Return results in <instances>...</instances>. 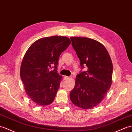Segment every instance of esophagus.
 Masks as SVG:
<instances>
[{"mask_svg": "<svg viewBox=\"0 0 132 132\" xmlns=\"http://www.w3.org/2000/svg\"><path fill=\"white\" fill-rule=\"evenodd\" d=\"M70 77H68V76H64V80H68V79H69Z\"/></svg>", "mask_w": 132, "mask_h": 132, "instance_id": "1", "label": "esophagus"}]
</instances>
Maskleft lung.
I'll return each instance as SVG.
<instances>
[{
	"mask_svg": "<svg viewBox=\"0 0 132 132\" xmlns=\"http://www.w3.org/2000/svg\"><path fill=\"white\" fill-rule=\"evenodd\" d=\"M72 45L87 71L76 76L70 99L75 106L88 110L103 100L112 84L113 65L109 54L102 43L86 37H71Z\"/></svg>",
	"mask_w": 132,
	"mask_h": 132,
	"instance_id": "obj_1",
	"label": "left lung"
}]
</instances>
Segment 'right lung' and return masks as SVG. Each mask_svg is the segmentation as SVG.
<instances>
[{
  "label": "right lung",
  "mask_w": 132,
  "mask_h": 132,
  "mask_svg": "<svg viewBox=\"0 0 132 132\" xmlns=\"http://www.w3.org/2000/svg\"><path fill=\"white\" fill-rule=\"evenodd\" d=\"M71 43L67 37L42 38L35 41L26 52L20 77L26 94L38 106H47L54 101L62 79L56 71L59 58ZM52 67L54 69L51 70Z\"/></svg>",
  "instance_id": "obj_1"
}]
</instances>
